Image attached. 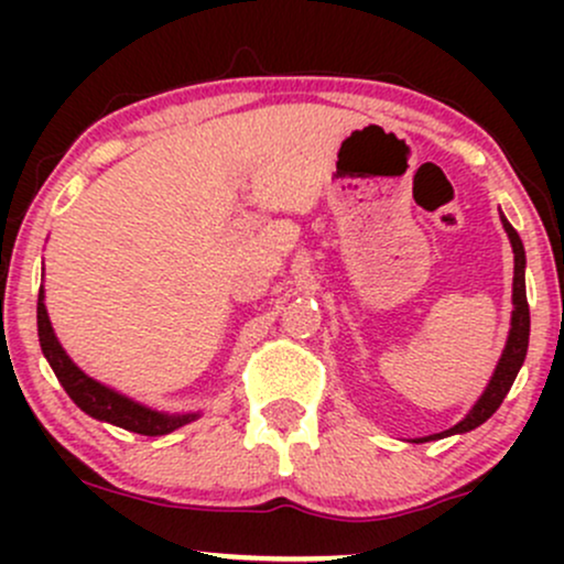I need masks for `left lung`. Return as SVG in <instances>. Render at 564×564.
<instances>
[{"instance_id":"8db88e82","label":"left lung","mask_w":564,"mask_h":564,"mask_svg":"<svg viewBox=\"0 0 564 564\" xmlns=\"http://www.w3.org/2000/svg\"><path fill=\"white\" fill-rule=\"evenodd\" d=\"M501 223H503V230L509 232L511 249H514V294H511V300H514V313H511V332H509L507 349H503L501 360H498L496 373L494 379H490L488 390L482 392V398L477 400V405L467 413V419L458 422L456 426H451V430L440 432L435 437H448V435H456V432H469L475 430V426H480L482 422H488V419L498 411V405L503 403V398H507L511 384H514L520 366L525 364L528 339H530V307H528V294H525V249H522L520 236H517V230L511 228L503 215H501ZM435 437H426V440H435Z\"/></svg>"}]
</instances>
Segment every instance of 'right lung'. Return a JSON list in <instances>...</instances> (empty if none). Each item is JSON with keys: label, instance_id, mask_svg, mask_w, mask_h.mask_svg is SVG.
I'll return each instance as SVG.
<instances>
[{"label": "right lung", "instance_id": "1", "mask_svg": "<svg viewBox=\"0 0 564 564\" xmlns=\"http://www.w3.org/2000/svg\"><path fill=\"white\" fill-rule=\"evenodd\" d=\"M36 323H39V345H42L44 358H47L50 366H53L57 381H61L63 390L68 392V398L93 419L111 422L116 426H121V430L138 432V435H148V437L166 435V432L177 430V426H183L196 419V413H187V416H164V413H156L151 411V408L134 403V400L124 398V394L108 390V387H102L100 381L89 379L87 373H84L82 368L68 358L66 349L61 347V341H57V336L53 334L42 294H39V302H36Z\"/></svg>", "mask_w": 564, "mask_h": 564}]
</instances>
